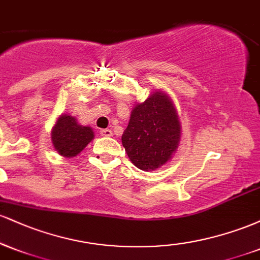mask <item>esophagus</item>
<instances>
[{
	"label": "esophagus",
	"mask_w": 260,
	"mask_h": 260,
	"mask_svg": "<svg viewBox=\"0 0 260 260\" xmlns=\"http://www.w3.org/2000/svg\"><path fill=\"white\" fill-rule=\"evenodd\" d=\"M100 136H103V137H111L112 136V131L111 129H101L100 131Z\"/></svg>",
	"instance_id": "1"
}]
</instances>
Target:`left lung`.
Instances as JSON below:
<instances>
[{
  "label": "left lung",
  "instance_id": "8db88e82",
  "mask_svg": "<svg viewBox=\"0 0 260 260\" xmlns=\"http://www.w3.org/2000/svg\"><path fill=\"white\" fill-rule=\"evenodd\" d=\"M180 138L181 123L174 103L157 90L133 107L122 145L134 166L154 171L171 160Z\"/></svg>",
  "mask_w": 260,
  "mask_h": 260
}]
</instances>
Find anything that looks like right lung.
Instances as JSON below:
<instances>
[{"instance_id": "right-lung-1", "label": "right lung", "mask_w": 260, "mask_h": 260, "mask_svg": "<svg viewBox=\"0 0 260 260\" xmlns=\"http://www.w3.org/2000/svg\"><path fill=\"white\" fill-rule=\"evenodd\" d=\"M91 127L80 126L71 115H61L52 128L51 140L55 150L64 157L77 156L91 140Z\"/></svg>"}]
</instances>
